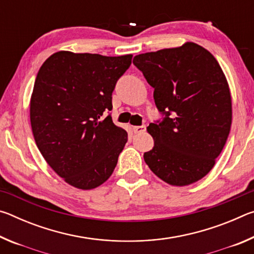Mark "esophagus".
Here are the masks:
<instances>
[{"label": "esophagus", "mask_w": 254, "mask_h": 254, "mask_svg": "<svg viewBox=\"0 0 254 254\" xmlns=\"http://www.w3.org/2000/svg\"><path fill=\"white\" fill-rule=\"evenodd\" d=\"M133 131H134V133H143L145 131V126L133 127Z\"/></svg>", "instance_id": "1"}]
</instances>
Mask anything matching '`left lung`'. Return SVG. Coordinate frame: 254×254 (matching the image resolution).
I'll return each instance as SVG.
<instances>
[{
    "mask_svg": "<svg viewBox=\"0 0 254 254\" xmlns=\"http://www.w3.org/2000/svg\"><path fill=\"white\" fill-rule=\"evenodd\" d=\"M133 64L165 115L147 127L154 145L144 152L145 163L171 186L198 182L212 170L231 130V92L220 64L195 42L137 55Z\"/></svg>",
    "mask_w": 254,
    "mask_h": 254,
    "instance_id": "obj_1",
    "label": "left lung"
}]
</instances>
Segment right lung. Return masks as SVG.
Wrapping results in <instances>:
<instances>
[{
	"label": "right lung",
	"instance_id": "add662e5",
	"mask_svg": "<svg viewBox=\"0 0 254 254\" xmlns=\"http://www.w3.org/2000/svg\"><path fill=\"white\" fill-rule=\"evenodd\" d=\"M132 55L58 51L42 64L30 101V122L42 157L67 184L96 188L111 177L127 133L111 115L115 84Z\"/></svg>",
	"mask_w": 254,
	"mask_h": 254
}]
</instances>
